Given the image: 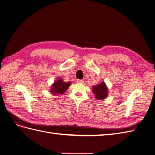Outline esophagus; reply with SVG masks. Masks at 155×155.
Masks as SVG:
<instances>
[{"label": "esophagus", "instance_id": "obj_1", "mask_svg": "<svg viewBox=\"0 0 155 155\" xmlns=\"http://www.w3.org/2000/svg\"><path fill=\"white\" fill-rule=\"evenodd\" d=\"M76 82L78 83H83V82H84V81L83 80V79H77V81H76Z\"/></svg>", "mask_w": 155, "mask_h": 155}]
</instances>
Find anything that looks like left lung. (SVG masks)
<instances>
[{
    "mask_svg": "<svg viewBox=\"0 0 155 155\" xmlns=\"http://www.w3.org/2000/svg\"><path fill=\"white\" fill-rule=\"evenodd\" d=\"M92 92L97 100H104L107 96L108 89L104 82L93 87Z\"/></svg>",
    "mask_w": 155,
    "mask_h": 155,
    "instance_id": "obj_1",
    "label": "left lung"
}]
</instances>
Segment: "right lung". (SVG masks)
<instances>
[{"label":"right lung","instance_id":"right-lung-1","mask_svg":"<svg viewBox=\"0 0 155 155\" xmlns=\"http://www.w3.org/2000/svg\"><path fill=\"white\" fill-rule=\"evenodd\" d=\"M70 85V82H64L62 79L59 78L57 81L54 82L52 87L51 88V92L54 93L53 94L55 95L58 94H63L67 90L68 87Z\"/></svg>","mask_w":155,"mask_h":155}]
</instances>
